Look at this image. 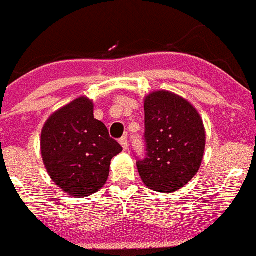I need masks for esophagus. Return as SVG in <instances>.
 I'll return each mask as SVG.
<instances>
[{"instance_id":"esophagus-1","label":"esophagus","mask_w":256,"mask_h":256,"mask_svg":"<svg viewBox=\"0 0 256 256\" xmlns=\"http://www.w3.org/2000/svg\"><path fill=\"white\" fill-rule=\"evenodd\" d=\"M119 142H120V145H122V148H123L124 150L128 149V137L123 136L122 138L119 140Z\"/></svg>"}]
</instances>
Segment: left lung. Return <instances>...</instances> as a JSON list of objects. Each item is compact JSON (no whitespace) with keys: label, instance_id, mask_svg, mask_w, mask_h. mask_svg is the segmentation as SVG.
Masks as SVG:
<instances>
[{"label":"left lung","instance_id":"obj_1","mask_svg":"<svg viewBox=\"0 0 256 256\" xmlns=\"http://www.w3.org/2000/svg\"><path fill=\"white\" fill-rule=\"evenodd\" d=\"M146 156L137 160L144 184L159 193H174L194 178L206 146L202 118L180 96L167 90L145 98Z\"/></svg>","mask_w":256,"mask_h":256}]
</instances>
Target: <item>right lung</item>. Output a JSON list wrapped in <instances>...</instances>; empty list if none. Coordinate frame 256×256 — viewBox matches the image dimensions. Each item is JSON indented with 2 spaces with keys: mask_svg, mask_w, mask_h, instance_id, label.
I'll return each instance as SVG.
<instances>
[{
  "mask_svg": "<svg viewBox=\"0 0 256 256\" xmlns=\"http://www.w3.org/2000/svg\"><path fill=\"white\" fill-rule=\"evenodd\" d=\"M93 102L78 97L50 115L41 130V155L54 184L71 196H88L106 184L111 159L123 148L94 119Z\"/></svg>",
  "mask_w": 256,
  "mask_h": 256,
  "instance_id": "add662e5",
  "label": "right lung"
}]
</instances>
